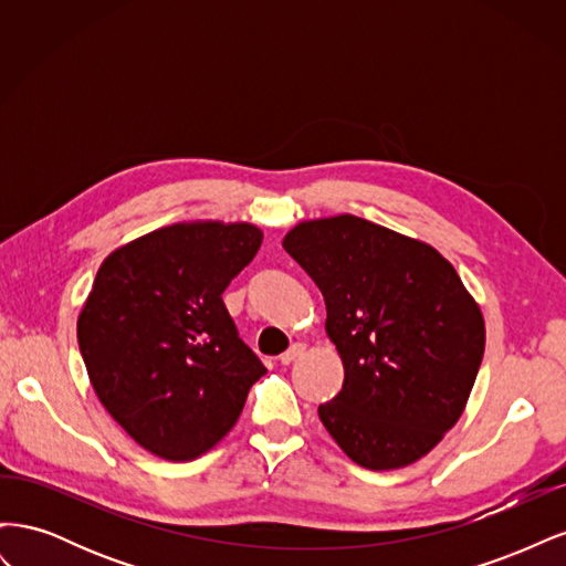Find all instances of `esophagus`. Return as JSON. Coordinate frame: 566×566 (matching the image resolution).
Listing matches in <instances>:
<instances>
[{"instance_id": "esophagus-1", "label": "esophagus", "mask_w": 566, "mask_h": 566, "mask_svg": "<svg viewBox=\"0 0 566 566\" xmlns=\"http://www.w3.org/2000/svg\"><path fill=\"white\" fill-rule=\"evenodd\" d=\"M304 345H300V342H297V345H293V347H290L285 354H281V364L283 366H290V364H295L297 361V358L304 354Z\"/></svg>"}]
</instances>
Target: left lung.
<instances>
[{
  "instance_id": "obj_1",
  "label": "left lung",
  "mask_w": 566,
  "mask_h": 566,
  "mask_svg": "<svg viewBox=\"0 0 566 566\" xmlns=\"http://www.w3.org/2000/svg\"><path fill=\"white\" fill-rule=\"evenodd\" d=\"M285 252L325 300L345 382L318 418L356 465L397 470L430 453L465 410L484 316L453 264L368 219L300 221Z\"/></svg>"
}]
</instances>
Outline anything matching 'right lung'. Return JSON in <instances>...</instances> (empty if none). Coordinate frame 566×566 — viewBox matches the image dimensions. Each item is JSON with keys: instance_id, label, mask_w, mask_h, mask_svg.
<instances>
[{"instance_id": "1", "label": "right lung", "mask_w": 566, "mask_h": 566, "mask_svg": "<svg viewBox=\"0 0 566 566\" xmlns=\"http://www.w3.org/2000/svg\"><path fill=\"white\" fill-rule=\"evenodd\" d=\"M262 238L245 221H184L98 266L77 318L80 352L98 401L153 455L208 453L266 373L221 300Z\"/></svg>"}]
</instances>
